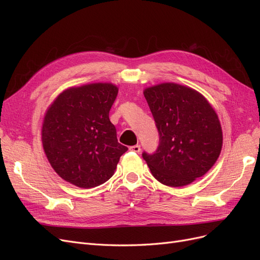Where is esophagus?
Here are the masks:
<instances>
[{"label": "esophagus", "mask_w": 260, "mask_h": 260, "mask_svg": "<svg viewBox=\"0 0 260 260\" xmlns=\"http://www.w3.org/2000/svg\"><path fill=\"white\" fill-rule=\"evenodd\" d=\"M130 151H132V152H135V153H140V151H141V146L139 145V144H137V145H133V146H130Z\"/></svg>", "instance_id": "esophagus-1"}]
</instances>
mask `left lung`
<instances>
[{"label": "left lung", "instance_id": "obj_1", "mask_svg": "<svg viewBox=\"0 0 260 260\" xmlns=\"http://www.w3.org/2000/svg\"><path fill=\"white\" fill-rule=\"evenodd\" d=\"M159 145L142 156L160 183L179 187L192 183L214 166L222 147L218 115L202 94L174 82L144 90Z\"/></svg>", "mask_w": 260, "mask_h": 260}]
</instances>
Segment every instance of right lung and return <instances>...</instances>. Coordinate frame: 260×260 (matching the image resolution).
I'll return each mask as SVG.
<instances>
[{
  "label": "right lung",
  "instance_id": "add662e5",
  "mask_svg": "<svg viewBox=\"0 0 260 260\" xmlns=\"http://www.w3.org/2000/svg\"><path fill=\"white\" fill-rule=\"evenodd\" d=\"M118 94L113 83H90L62 91L45 113L42 145L55 172L67 182L91 188L111 179L120 156L109 111Z\"/></svg>",
  "mask_w": 260,
  "mask_h": 260
}]
</instances>
